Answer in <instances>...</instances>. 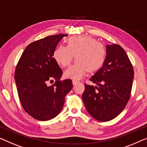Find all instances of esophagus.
Returning a JSON list of instances; mask_svg holds the SVG:
<instances>
[{
	"label": "esophagus",
	"mask_w": 147,
	"mask_h": 147,
	"mask_svg": "<svg viewBox=\"0 0 147 147\" xmlns=\"http://www.w3.org/2000/svg\"><path fill=\"white\" fill-rule=\"evenodd\" d=\"M78 82H79V81L77 80H73V85H75Z\"/></svg>",
	"instance_id": "34e87169"
}]
</instances>
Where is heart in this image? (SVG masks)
I'll return each instance as SVG.
<instances>
[{"instance_id":"b5f03b06","label":"heart","mask_w":147,"mask_h":147,"mask_svg":"<svg viewBox=\"0 0 147 147\" xmlns=\"http://www.w3.org/2000/svg\"><path fill=\"white\" fill-rule=\"evenodd\" d=\"M76 62L65 72L66 78L80 79L89 70L93 72L101 68L106 57V47L97 39L89 36H73L67 39V46L61 45L55 50L53 57L63 67L69 66L74 58Z\"/></svg>"}]
</instances>
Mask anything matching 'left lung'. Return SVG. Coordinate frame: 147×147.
Masks as SVG:
<instances>
[{
	"mask_svg": "<svg viewBox=\"0 0 147 147\" xmlns=\"http://www.w3.org/2000/svg\"><path fill=\"white\" fill-rule=\"evenodd\" d=\"M134 71L127 55L121 46L106 45L102 67L90 78L98 86L84 84L82 98L89 114L100 121L114 119L129 100Z\"/></svg>",
	"mask_w": 147,
	"mask_h": 147,
	"instance_id": "8db88e82",
	"label": "left lung"
}]
</instances>
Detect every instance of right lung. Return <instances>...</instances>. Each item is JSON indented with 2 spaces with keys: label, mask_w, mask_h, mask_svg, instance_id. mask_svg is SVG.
<instances>
[{
  "label": "right lung",
  "mask_w": 147,
  "mask_h": 147,
  "mask_svg": "<svg viewBox=\"0 0 147 147\" xmlns=\"http://www.w3.org/2000/svg\"><path fill=\"white\" fill-rule=\"evenodd\" d=\"M67 34H57L28 45L16 65L14 78L23 108L34 119L48 121L61 112L73 88L71 79L60 80L63 71L53 57L58 43ZM56 82L49 86V82Z\"/></svg>",
  "instance_id": "1"
}]
</instances>
